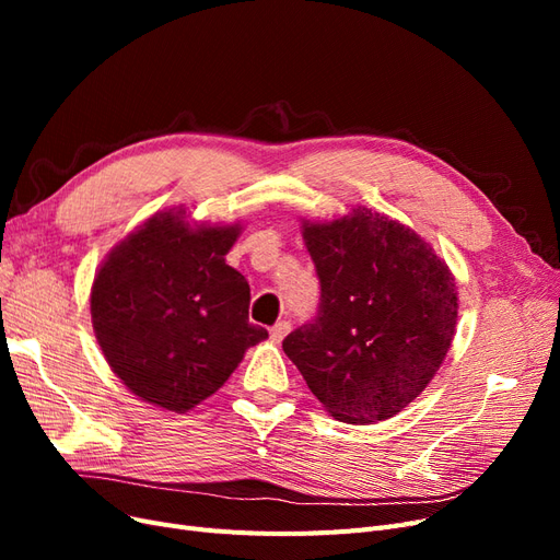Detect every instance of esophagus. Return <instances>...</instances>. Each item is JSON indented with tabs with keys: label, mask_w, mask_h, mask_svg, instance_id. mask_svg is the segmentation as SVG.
Segmentation results:
<instances>
[{
	"label": "esophagus",
	"mask_w": 560,
	"mask_h": 560,
	"mask_svg": "<svg viewBox=\"0 0 560 560\" xmlns=\"http://www.w3.org/2000/svg\"><path fill=\"white\" fill-rule=\"evenodd\" d=\"M290 329H292L290 322H287V319H280L278 325L270 327V341H273V343H280L282 338H284L287 334H290Z\"/></svg>",
	"instance_id": "esophagus-1"
}]
</instances>
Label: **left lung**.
Masks as SVG:
<instances>
[{"label": "left lung", "instance_id": "1", "mask_svg": "<svg viewBox=\"0 0 560 560\" xmlns=\"http://www.w3.org/2000/svg\"><path fill=\"white\" fill-rule=\"evenodd\" d=\"M319 308L282 350L341 422L397 416L442 366L457 322L455 280L416 231L369 208L303 222Z\"/></svg>", "mask_w": 560, "mask_h": 560}]
</instances>
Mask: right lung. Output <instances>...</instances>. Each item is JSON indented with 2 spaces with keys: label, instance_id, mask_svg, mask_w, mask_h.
<instances>
[{
  "label": "right lung",
  "instance_id": "right-lung-1",
  "mask_svg": "<svg viewBox=\"0 0 560 560\" xmlns=\"http://www.w3.org/2000/svg\"><path fill=\"white\" fill-rule=\"evenodd\" d=\"M186 210L159 212L100 266L91 317L100 348L132 395L184 413L214 395L249 346V284L226 264L233 226H191Z\"/></svg>",
  "mask_w": 560,
  "mask_h": 560
}]
</instances>
